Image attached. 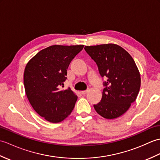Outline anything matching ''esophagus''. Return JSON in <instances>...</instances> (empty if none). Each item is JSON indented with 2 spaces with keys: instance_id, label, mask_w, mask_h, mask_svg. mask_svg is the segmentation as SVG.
I'll return each mask as SVG.
<instances>
[{
  "instance_id": "obj_1",
  "label": "esophagus",
  "mask_w": 160,
  "mask_h": 160,
  "mask_svg": "<svg viewBox=\"0 0 160 160\" xmlns=\"http://www.w3.org/2000/svg\"><path fill=\"white\" fill-rule=\"evenodd\" d=\"M88 91H89V90H87V91H81V93H82V95H85V94H87V93Z\"/></svg>"
}]
</instances>
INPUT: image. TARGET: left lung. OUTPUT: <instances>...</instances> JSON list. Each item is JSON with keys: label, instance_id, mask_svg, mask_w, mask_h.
<instances>
[{"label": "left lung", "instance_id": "left-lung-1", "mask_svg": "<svg viewBox=\"0 0 160 160\" xmlns=\"http://www.w3.org/2000/svg\"><path fill=\"white\" fill-rule=\"evenodd\" d=\"M84 49L106 80L102 100L93 105L95 110L106 119L121 116L136 100L140 89V74L134 60L115 44L85 46Z\"/></svg>", "mask_w": 160, "mask_h": 160}]
</instances>
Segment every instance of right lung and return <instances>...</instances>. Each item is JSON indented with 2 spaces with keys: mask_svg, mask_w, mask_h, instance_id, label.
Returning <instances> with one entry per match:
<instances>
[{
  "mask_svg": "<svg viewBox=\"0 0 160 160\" xmlns=\"http://www.w3.org/2000/svg\"><path fill=\"white\" fill-rule=\"evenodd\" d=\"M84 45H52L36 53L27 64L24 86L28 100L40 116L52 123L63 121L72 112L77 96L60 90L71 61Z\"/></svg>",
  "mask_w": 160,
  "mask_h": 160,
  "instance_id": "obj_1",
  "label": "right lung"
}]
</instances>
